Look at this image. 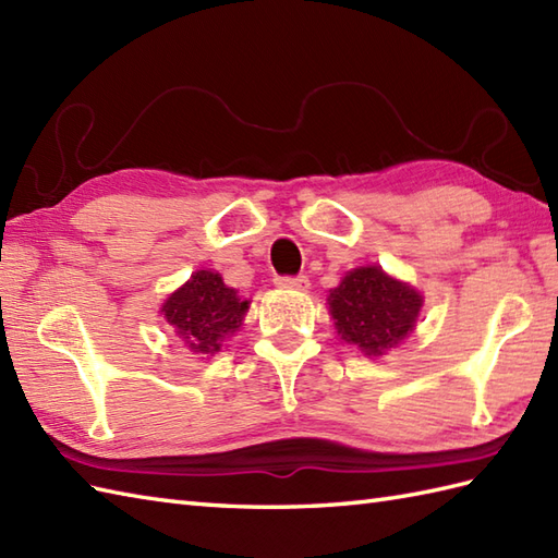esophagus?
<instances>
[{"label": "esophagus", "mask_w": 558, "mask_h": 558, "mask_svg": "<svg viewBox=\"0 0 558 558\" xmlns=\"http://www.w3.org/2000/svg\"><path fill=\"white\" fill-rule=\"evenodd\" d=\"M276 282L282 288H292V290H302V292L310 290V278L306 276H280Z\"/></svg>", "instance_id": "1"}]
</instances>
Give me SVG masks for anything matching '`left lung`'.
I'll use <instances>...</instances> for the list:
<instances>
[{
	"instance_id": "obj_1",
	"label": "left lung",
	"mask_w": 558,
	"mask_h": 558,
	"mask_svg": "<svg viewBox=\"0 0 558 558\" xmlns=\"http://www.w3.org/2000/svg\"><path fill=\"white\" fill-rule=\"evenodd\" d=\"M330 316L338 336L366 354L398 345L417 322L422 298L381 268H354L330 290Z\"/></svg>"
}]
</instances>
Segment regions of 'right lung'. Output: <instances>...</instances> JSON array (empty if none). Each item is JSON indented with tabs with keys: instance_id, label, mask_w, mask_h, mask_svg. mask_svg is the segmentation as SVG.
<instances>
[{
	"instance_id": "obj_1",
	"label": "right lung",
	"mask_w": 558,
	"mask_h": 558,
	"mask_svg": "<svg viewBox=\"0 0 558 558\" xmlns=\"http://www.w3.org/2000/svg\"><path fill=\"white\" fill-rule=\"evenodd\" d=\"M246 304L218 272L198 270L165 302L162 314L194 352H218L220 340L242 326Z\"/></svg>"
}]
</instances>
